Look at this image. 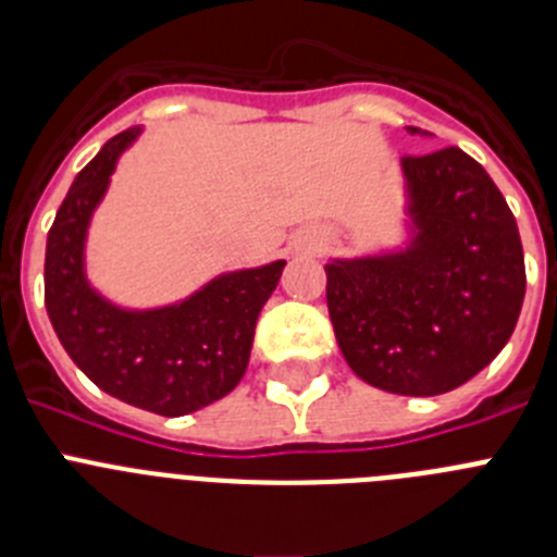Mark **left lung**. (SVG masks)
<instances>
[{"instance_id":"obj_1","label":"left lung","mask_w":557,"mask_h":557,"mask_svg":"<svg viewBox=\"0 0 557 557\" xmlns=\"http://www.w3.org/2000/svg\"><path fill=\"white\" fill-rule=\"evenodd\" d=\"M401 172L410 239L387 253L332 259L329 318L362 382L441 396L476 376L513 334L524 253L513 211L469 152L407 156Z\"/></svg>"}]
</instances>
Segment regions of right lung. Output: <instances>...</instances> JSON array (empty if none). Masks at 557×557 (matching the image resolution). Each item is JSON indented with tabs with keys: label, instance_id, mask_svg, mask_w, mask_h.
<instances>
[{
	"label": "right lung",
	"instance_id": "add662e5",
	"mask_svg": "<svg viewBox=\"0 0 557 557\" xmlns=\"http://www.w3.org/2000/svg\"><path fill=\"white\" fill-rule=\"evenodd\" d=\"M141 127L106 141L69 189L47 236L44 304L61 346L108 396L178 418L228 396L245 376L259 312L284 259L220 273L170 307L122 309L86 278V236L111 172Z\"/></svg>",
	"mask_w": 557,
	"mask_h": 557
}]
</instances>
